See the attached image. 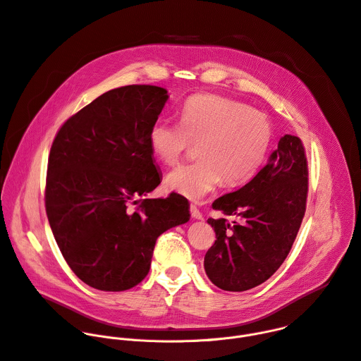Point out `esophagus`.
Instances as JSON below:
<instances>
[{
    "instance_id": "esophagus-1",
    "label": "esophagus",
    "mask_w": 361,
    "mask_h": 361,
    "mask_svg": "<svg viewBox=\"0 0 361 361\" xmlns=\"http://www.w3.org/2000/svg\"><path fill=\"white\" fill-rule=\"evenodd\" d=\"M190 213H191V217H192L194 220H202V214L200 213V210L195 207L194 204L190 205Z\"/></svg>"
}]
</instances>
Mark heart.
<instances>
[{"mask_svg":"<svg viewBox=\"0 0 361 361\" xmlns=\"http://www.w3.org/2000/svg\"><path fill=\"white\" fill-rule=\"evenodd\" d=\"M180 123L160 118L149 130V147L169 166L198 144L197 163L178 166L164 178L169 192L197 201L224 180L230 187L247 183L266 160L271 142L269 118L241 102L213 94L190 97Z\"/></svg>","mask_w":361,"mask_h":361,"instance_id":"1","label":"heart"}]
</instances>
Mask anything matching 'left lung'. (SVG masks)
<instances>
[{"label": "left lung", "mask_w": 361, "mask_h": 361, "mask_svg": "<svg viewBox=\"0 0 361 361\" xmlns=\"http://www.w3.org/2000/svg\"><path fill=\"white\" fill-rule=\"evenodd\" d=\"M307 160L298 137L286 134L267 164L213 209L235 216L209 219L216 243L205 252L204 270L226 291H245L269 280L283 264L301 226L308 190Z\"/></svg>", "instance_id": "1"}]
</instances>
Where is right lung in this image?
I'll return each mask as SVG.
<instances>
[{
  "label": "right lung",
  "mask_w": 361,
  "mask_h": 361,
  "mask_svg": "<svg viewBox=\"0 0 361 361\" xmlns=\"http://www.w3.org/2000/svg\"><path fill=\"white\" fill-rule=\"evenodd\" d=\"M167 99L157 85L107 91L67 120L51 147L49 227L70 269L92 288L137 286L159 235L190 220V204L178 194L130 209L161 183L148 137Z\"/></svg>",
  "instance_id": "obj_1"
}]
</instances>
